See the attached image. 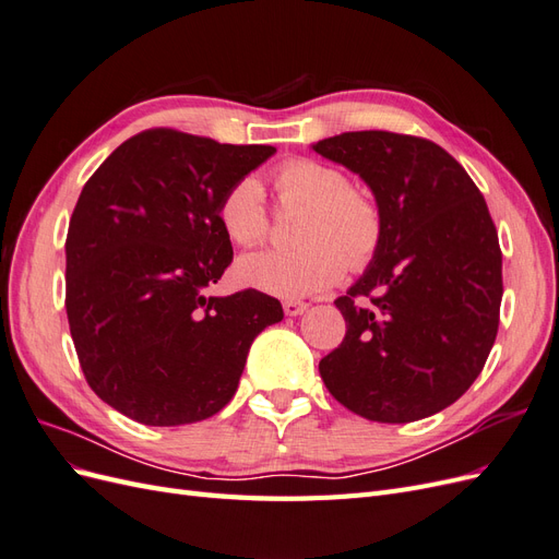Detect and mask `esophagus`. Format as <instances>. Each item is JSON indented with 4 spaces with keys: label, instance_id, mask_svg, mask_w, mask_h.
<instances>
[{
    "label": "esophagus",
    "instance_id": "34e87169",
    "mask_svg": "<svg viewBox=\"0 0 559 559\" xmlns=\"http://www.w3.org/2000/svg\"><path fill=\"white\" fill-rule=\"evenodd\" d=\"M282 308H284L286 317H298V314H302V312L308 310V302H302V300H284Z\"/></svg>",
    "mask_w": 559,
    "mask_h": 559
}]
</instances>
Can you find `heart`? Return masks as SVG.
Listing matches in <instances>:
<instances>
[{
    "instance_id": "b5f03b06",
    "label": "heart",
    "mask_w": 559,
    "mask_h": 559,
    "mask_svg": "<svg viewBox=\"0 0 559 559\" xmlns=\"http://www.w3.org/2000/svg\"><path fill=\"white\" fill-rule=\"evenodd\" d=\"M273 189L284 207H306L296 249L249 253L238 263V280L251 289L280 298H300L331 289L343 280L347 263L364 267L382 240V216L373 200L349 186L343 170L312 158L282 163ZM218 222L240 247L267 238L270 218L261 186L235 181L218 200Z\"/></svg>"
}]
</instances>
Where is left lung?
Returning a JSON list of instances; mask_svg holds the SVG:
<instances>
[{"instance_id": "1", "label": "left lung", "mask_w": 559, "mask_h": 559, "mask_svg": "<svg viewBox=\"0 0 559 559\" xmlns=\"http://www.w3.org/2000/svg\"><path fill=\"white\" fill-rule=\"evenodd\" d=\"M376 195L382 240L335 300L345 337L319 361L335 401L405 425L448 408L480 376L503 296L499 235L478 186L443 146L386 130L312 146Z\"/></svg>"}]
</instances>
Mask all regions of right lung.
<instances>
[{
	"instance_id": "obj_1",
	"label": "right lung",
	"mask_w": 559,
	"mask_h": 559,
	"mask_svg": "<svg viewBox=\"0 0 559 559\" xmlns=\"http://www.w3.org/2000/svg\"><path fill=\"white\" fill-rule=\"evenodd\" d=\"M273 154L151 128L83 186L64 242L67 319L93 392L140 425L216 415L253 337L284 317L257 289L205 294L233 261L218 200Z\"/></svg>"
}]
</instances>
